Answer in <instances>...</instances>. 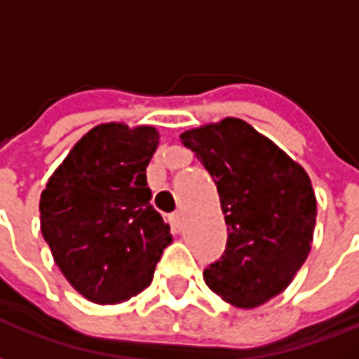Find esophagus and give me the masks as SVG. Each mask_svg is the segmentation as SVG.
I'll use <instances>...</instances> for the list:
<instances>
[{"label": "esophagus", "mask_w": 359, "mask_h": 359, "mask_svg": "<svg viewBox=\"0 0 359 359\" xmlns=\"http://www.w3.org/2000/svg\"><path fill=\"white\" fill-rule=\"evenodd\" d=\"M169 221H171V225L175 226V229H180V225H182V215H180L179 211H177V213H171V215H169Z\"/></svg>", "instance_id": "esophagus-1"}]
</instances>
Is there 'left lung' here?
Wrapping results in <instances>:
<instances>
[{
	"label": "left lung",
	"instance_id": "8db88e82",
	"mask_svg": "<svg viewBox=\"0 0 359 359\" xmlns=\"http://www.w3.org/2000/svg\"><path fill=\"white\" fill-rule=\"evenodd\" d=\"M215 180L226 248L205 285L236 308H257L290 285L311 248L316 194L308 172L242 118L180 134Z\"/></svg>",
	"mask_w": 359,
	"mask_h": 359
}]
</instances>
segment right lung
Instances as JSON below:
<instances>
[{
  "mask_svg": "<svg viewBox=\"0 0 359 359\" xmlns=\"http://www.w3.org/2000/svg\"><path fill=\"white\" fill-rule=\"evenodd\" d=\"M157 144L154 126H95L42 192L43 238L67 280L90 302L118 304L142 292L172 242L146 182Z\"/></svg>",
  "mask_w": 359,
  "mask_h": 359,
  "instance_id": "1",
  "label": "right lung"
}]
</instances>
